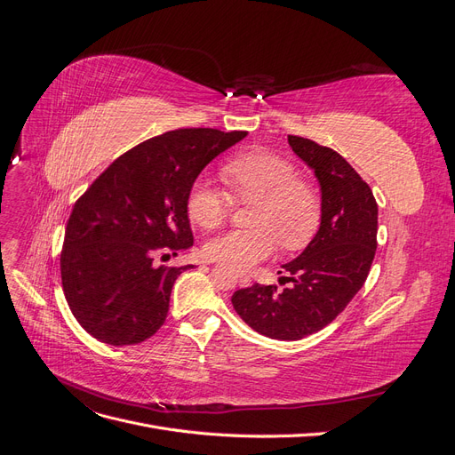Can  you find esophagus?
<instances>
[{
  "instance_id": "34e87169",
  "label": "esophagus",
  "mask_w": 455,
  "mask_h": 455,
  "mask_svg": "<svg viewBox=\"0 0 455 455\" xmlns=\"http://www.w3.org/2000/svg\"><path fill=\"white\" fill-rule=\"evenodd\" d=\"M251 283H252V279L249 277V275H239V284L241 286H251Z\"/></svg>"
}]
</instances>
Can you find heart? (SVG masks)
<instances>
[{
	"mask_svg": "<svg viewBox=\"0 0 455 455\" xmlns=\"http://www.w3.org/2000/svg\"><path fill=\"white\" fill-rule=\"evenodd\" d=\"M229 193L239 203H258L252 226L212 237L204 254L222 264L246 269L266 259L277 246L299 251L315 237L323 218V197L313 182L299 178L298 167L279 154L251 149L231 157L222 167ZM211 180L194 182L188 191V214L191 222L214 229L226 222L233 200Z\"/></svg>",
	"mask_w": 455,
	"mask_h": 455,
	"instance_id": "obj_1",
	"label": "heart"
}]
</instances>
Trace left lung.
I'll use <instances>...</instances> for the list:
<instances>
[{"instance_id":"left-lung-1","label":"left lung","mask_w":455,"mask_h":455,"mask_svg":"<svg viewBox=\"0 0 455 455\" xmlns=\"http://www.w3.org/2000/svg\"><path fill=\"white\" fill-rule=\"evenodd\" d=\"M294 154L321 184L323 218L313 241L283 266L291 283L252 284L231 296L237 315L261 336L296 341L319 332L361 291L378 246V203L370 186L338 151L288 136Z\"/></svg>"}]
</instances>
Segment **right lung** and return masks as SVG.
Listing matches in <instances>:
<instances>
[{
    "instance_id": "right-lung-1",
    "label": "right lung",
    "mask_w": 455,
    "mask_h": 455,
    "mask_svg": "<svg viewBox=\"0 0 455 455\" xmlns=\"http://www.w3.org/2000/svg\"><path fill=\"white\" fill-rule=\"evenodd\" d=\"M246 131L178 129L117 157L81 196L60 252L62 288L77 323L109 346L154 336L174 281L194 266H156L194 244L188 191L218 154Z\"/></svg>"
}]
</instances>
